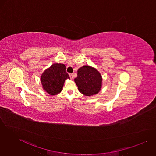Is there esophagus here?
Wrapping results in <instances>:
<instances>
[{
	"label": "esophagus",
	"mask_w": 156,
	"mask_h": 156,
	"mask_svg": "<svg viewBox=\"0 0 156 156\" xmlns=\"http://www.w3.org/2000/svg\"><path fill=\"white\" fill-rule=\"evenodd\" d=\"M69 77H70V79H73V77H74L73 74H69Z\"/></svg>",
	"instance_id": "obj_1"
}]
</instances>
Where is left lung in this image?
I'll use <instances>...</instances> for the list:
<instances>
[{"label":"left lung","mask_w":156,"mask_h":156,"mask_svg":"<svg viewBox=\"0 0 156 156\" xmlns=\"http://www.w3.org/2000/svg\"><path fill=\"white\" fill-rule=\"evenodd\" d=\"M74 82L78 89L83 95L91 96L97 94L102 85V77L99 71L94 67L84 66L77 71V77Z\"/></svg>","instance_id":"obj_1"}]
</instances>
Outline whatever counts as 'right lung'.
<instances>
[{"label": "right lung", "instance_id": "add662e5", "mask_svg": "<svg viewBox=\"0 0 156 156\" xmlns=\"http://www.w3.org/2000/svg\"><path fill=\"white\" fill-rule=\"evenodd\" d=\"M69 77L66 72V67L62 64H53L46 69L41 76L43 88L51 95L61 92L65 80Z\"/></svg>", "mask_w": 156, "mask_h": 156}]
</instances>
